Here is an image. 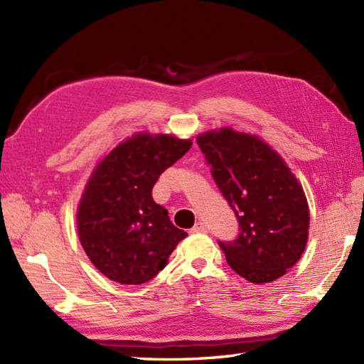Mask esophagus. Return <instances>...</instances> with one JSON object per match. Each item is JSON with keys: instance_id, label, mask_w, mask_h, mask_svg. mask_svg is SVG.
Masks as SVG:
<instances>
[{"instance_id": "1", "label": "esophagus", "mask_w": 364, "mask_h": 364, "mask_svg": "<svg viewBox=\"0 0 364 364\" xmlns=\"http://www.w3.org/2000/svg\"><path fill=\"white\" fill-rule=\"evenodd\" d=\"M208 228L203 222H197L194 227L191 228V233H206Z\"/></svg>"}]
</instances>
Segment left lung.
Here are the masks:
<instances>
[{"label":"left lung","mask_w":364,"mask_h":364,"mask_svg":"<svg viewBox=\"0 0 364 364\" xmlns=\"http://www.w3.org/2000/svg\"><path fill=\"white\" fill-rule=\"evenodd\" d=\"M197 144L239 223L235 241H219L230 267L258 284L280 278L300 259L310 228L296 176L255 136L223 128L198 136Z\"/></svg>","instance_id":"1"}]
</instances>
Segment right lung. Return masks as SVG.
<instances>
[{"label": "right lung", "instance_id": "1", "mask_svg": "<svg viewBox=\"0 0 364 364\" xmlns=\"http://www.w3.org/2000/svg\"><path fill=\"white\" fill-rule=\"evenodd\" d=\"M191 149V141L139 134L107 154L90 176L78 208V233L94 266L122 284H142L167 264L188 236L154 203L159 175Z\"/></svg>", "mask_w": 364, "mask_h": 364}]
</instances>
